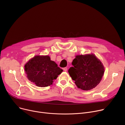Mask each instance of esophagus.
Returning <instances> with one entry per match:
<instances>
[{"mask_svg":"<svg viewBox=\"0 0 125 125\" xmlns=\"http://www.w3.org/2000/svg\"><path fill=\"white\" fill-rule=\"evenodd\" d=\"M63 70L64 71H67V67H64L63 68Z\"/></svg>","mask_w":125,"mask_h":125,"instance_id":"1","label":"esophagus"}]
</instances>
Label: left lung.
Segmentation results:
<instances>
[{"instance_id": "obj_1", "label": "left lung", "mask_w": 125, "mask_h": 125, "mask_svg": "<svg viewBox=\"0 0 125 125\" xmlns=\"http://www.w3.org/2000/svg\"><path fill=\"white\" fill-rule=\"evenodd\" d=\"M72 65L73 66L69 69L68 73L78 88L90 90L100 82L104 68L100 60L94 54L77 55Z\"/></svg>"}]
</instances>
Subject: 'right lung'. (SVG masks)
<instances>
[{"mask_svg":"<svg viewBox=\"0 0 125 125\" xmlns=\"http://www.w3.org/2000/svg\"><path fill=\"white\" fill-rule=\"evenodd\" d=\"M24 67L28 79L39 87L52 84L63 71L54 61L51 60L49 56H35Z\"/></svg>","mask_w":125,"mask_h":125,"instance_id":"obj_1","label":"right lung"}]
</instances>
